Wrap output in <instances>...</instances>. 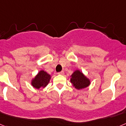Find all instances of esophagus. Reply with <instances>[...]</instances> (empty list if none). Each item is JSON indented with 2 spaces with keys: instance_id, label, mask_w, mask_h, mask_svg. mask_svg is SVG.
<instances>
[{
  "instance_id": "34e87169",
  "label": "esophagus",
  "mask_w": 126,
  "mask_h": 126,
  "mask_svg": "<svg viewBox=\"0 0 126 126\" xmlns=\"http://www.w3.org/2000/svg\"><path fill=\"white\" fill-rule=\"evenodd\" d=\"M58 74H59V75H64V71H61V72H60V73H59Z\"/></svg>"
}]
</instances>
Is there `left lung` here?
Instances as JSON below:
<instances>
[{"mask_svg": "<svg viewBox=\"0 0 126 126\" xmlns=\"http://www.w3.org/2000/svg\"><path fill=\"white\" fill-rule=\"evenodd\" d=\"M70 77L71 84L77 90L85 88L91 84L90 79L79 69L75 70Z\"/></svg>", "mask_w": 126, "mask_h": 126, "instance_id": "left-lung-1", "label": "left lung"}]
</instances>
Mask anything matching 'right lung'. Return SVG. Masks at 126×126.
I'll return each instance as SVG.
<instances>
[{"label": "right lung", "mask_w": 126, "mask_h": 126, "mask_svg": "<svg viewBox=\"0 0 126 126\" xmlns=\"http://www.w3.org/2000/svg\"><path fill=\"white\" fill-rule=\"evenodd\" d=\"M50 79L51 76L49 74H48L46 71L41 70L34 76V78L32 79L31 81V84L34 88H44L48 84Z\"/></svg>", "instance_id": "obj_1"}]
</instances>
